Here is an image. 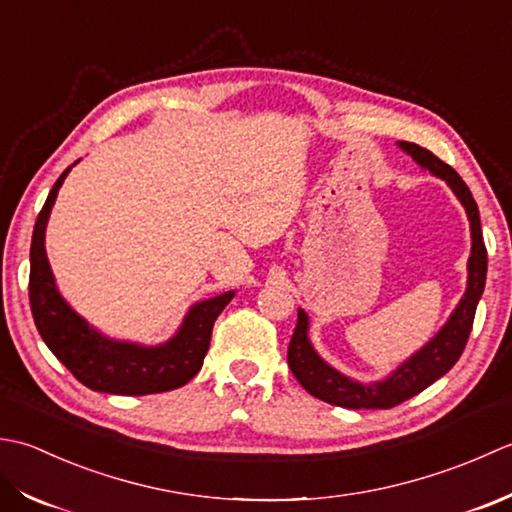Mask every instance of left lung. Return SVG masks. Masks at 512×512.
Listing matches in <instances>:
<instances>
[{"label": "left lung", "mask_w": 512, "mask_h": 512, "mask_svg": "<svg viewBox=\"0 0 512 512\" xmlns=\"http://www.w3.org/2000/svg\"><path fill=\"white\" fill-rule=\"evenodd\" d=\"M398 148L409 154L422 170H429L451 187L457 201L466 210L468 223H471V256H468L466 265V291L442 329L422 349H417L411 358H406L398 369L391 371L387 378L375 382L353 380L349 375L333 369L327 360H322L309 340V316L305 314V309H298V325L287 351L289 369L314 398L344 406V409H391V406L431 387L435 380H440L444 373L451 371L453 364L462 356L468 336H471L477 302L482 298L486 285L488 256L482 238V223H479V210L468 185L451 165L437 159L426 148L409 141H400Z\"/></svg>", "instance_id": "obj_1"}]
</instances>
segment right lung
Segmentation results:
<instances>
[{
	"mask_svg": "<svg viewBox=\"0 0 512 512\" xmlns=\"http://www.w3.org/2000/svg\"><path fill=\"white\" fill-rule=\"evenodd\" d=\"M75 161L72 165H77ZM70 168L59 176L37 216L30 243V309L39 336L57 360L92 391L114 395H148L179 389L190 382L210 349L212 327L236 291L196 302L179 331L161 344H139L108 338L81 318L57 289L46 256V225Z\"/></svg>",
	"mask_w": 512,
	"mask_h": 512,
	"instance_id": "obj_1",
	"label": "right lung"
}]
</instances>
